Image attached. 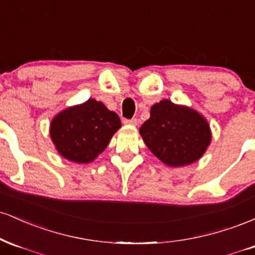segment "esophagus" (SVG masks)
Instances as JSON below:
<instances>
[{"label":"esophagus","mask_w":255,"mask_h":255,"mask_svg":"<svg viewBox=\"0 0 255 255\" xmlns=\"http://www.w3.org/2000/svg\"><path fill=\"white\" fill-rule=\"evenodd\" d=\"M124 124L125 125H130V126H136L137 125V120L136 119H131V120L125 119Z\"/></svg>","instance_id":"1"}]
</instances>
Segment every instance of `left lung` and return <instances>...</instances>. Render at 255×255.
Masks as SVG:
<instances>
[{
    "instance_id": "8db88e82",
    "label": "left lung",
    "mask_w": 255,
    "mask_h": 255,
    "mask_svg": "<svg viewBox=\"0 0 255 255\" xmlns=\"http://www.w3.org/2000/svg\"><path fill=\"white\" fill-rule=\"evenodd\" d=\"M146 146L170 166H182L198 160L211 141L209 124L189 108L160 101L151 108V116L140 127Z\"/></svg>"
}]
</instances>
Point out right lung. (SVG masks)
<instances>
[{
	"instance_id": "right-lung-1",
	"label": "right lung",
	"mask_w": 255,
	"mask_h": 255,
	"mask_svg": "<svg viewBox=\"0 0 255 255\" xmlns=\"http://www.w3.org/2000/svg\"><path fill=\"white\" fill-rule=\"evenodd\" d=\"M121 127L118 114L95 99L68 108L52 120L50 136L60 154L75 163L92 162Z\"/></svg>"
}]
</instances>
